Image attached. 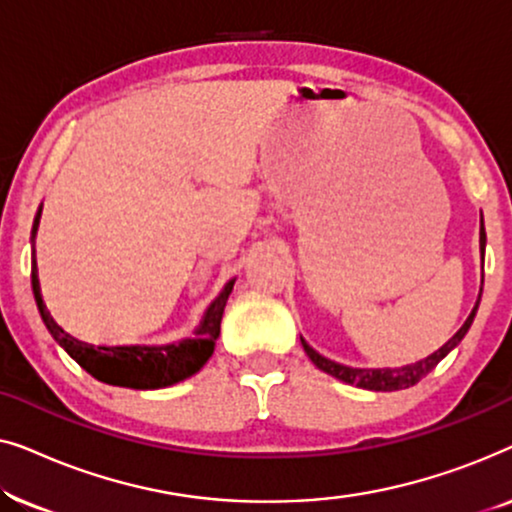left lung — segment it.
<instances>
[{"instance_id": "1", "label": "left lung", "mask_w": 512, "mask_h": 512, "mask_svg": "<svg viewBox=\"0 0 512 512\" xmlns=\"http://www.w3.org/2000/svg\"><path fill=\"white\" fill-rule=\"evenodd\" d=\"M485 244H487V235H485V226H482V219H480V256H482V261H485ZM480 296H482V286H480ZM480 296H478V300H475V307L471 310V314H468L464 326H461L459 331L454 333L443 347L426 356V359L408 363V366H401V368H352V366H345V363L331 361V359H326V356H321L317 349H312L303 338H300V342H303L305 354L310 356L314 366H317L319 370H324V373H328V375H333L335 380H342L347 384H356V387L368 389V391L408 389V387H412V384H417L419 380H422V377L429 375L431 370L436 368L438 363L443 361L445 356L459 345L461 340H464V335L468 333V328H471L473 319H475V312H478Z\"/></svg>"}]
</instances>
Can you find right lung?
I'll use <instances>...</instances> for the list:
<instances>
[{
	"label": "right lung",
	"instance_id": "right-lung-1",
	"mask_svg": "<svg viewBox=\"0 0 512 512\" xmlns=\"http://www.w3.org/2000/svg\"><path fill=\"white\" fill-rule=\"evenodd\" d=\"M41 207L37 209L32 223V293L37 300L39 314L44 319L48 333L53 340L79 363V366L104 384L128 389H163L172 384L184 382L186 377L198 373V370L209 361L214 354L216 338L221 333V317L226 310L228 296L233 291L235 279L223 286L202 314L193 338L172 342V345H123V347H104V345H88V342L76 340L65 328L58 326L53 314L46 310L44 298H41V286L37 275V254H34V237L39 230Z\"/></svg>",
	"mask_w": 512,
	"mask_h": 512
}]
</instances>
